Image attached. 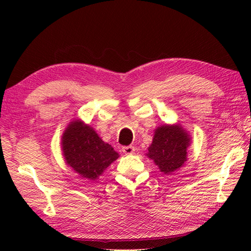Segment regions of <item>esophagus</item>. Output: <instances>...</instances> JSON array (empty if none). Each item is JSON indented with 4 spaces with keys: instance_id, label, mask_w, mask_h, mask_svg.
<instances>
[{
    "instance_id": "esophagus-1",
    "label": "esophagus",
    "mask_w": 251,
    "mask_h": 251,
    "mask_svg": "<svg viewBox=\"0 0 251 251\" xmlns=\"http://www.w3.org/2000/svg\"><path fill=\"white\" fill-rule=\"evenodd\" d=\"M122 151L124 152L125 154H132L135 152V147L132 146H126L122 148Z\"/></svg>"
}]
</instances>
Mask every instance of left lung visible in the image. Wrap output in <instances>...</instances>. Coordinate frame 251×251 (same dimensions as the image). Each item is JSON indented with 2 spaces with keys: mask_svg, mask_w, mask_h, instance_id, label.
Listing matches in <instances>:
<instances>
[{
  "mask_svg": "<svg viewBox=\"0 0 251 251\" xmlns=\"http://www.w3.org/2000/svg\"><path fill=\"white\" fill-rule=\"evenodd\" d=\"M188 134L179 126L165 125L155 130L147 155L152 158L165 175H170L186 161Z\"/></svg>",
  "mask_w": 251,
  "mask_h": 251,
  "instance_id": "8db88e82",
  "label": "left lung"
}]
</instances>
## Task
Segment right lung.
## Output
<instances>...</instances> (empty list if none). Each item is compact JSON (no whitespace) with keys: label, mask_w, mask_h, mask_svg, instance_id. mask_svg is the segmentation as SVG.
<instances>
[{"label":"right lung","mask_w":251,"mask_h":251,"mask_svg":"<svg viewBox=\"0 0 251 251\" xmlns=\"http://www.w3.org/2000/svg\"><path fill=\"white\" fill-rule=\"evenodd\" d=\"M62 151L67 164L83 178L95 180L119 157L109 143L100 139L92 127L72 122L62 137Z\"/></svg>","instance_id":"1"}]
</instances>
